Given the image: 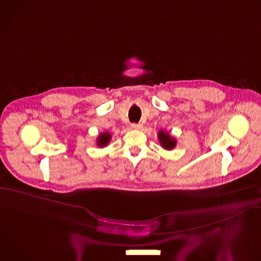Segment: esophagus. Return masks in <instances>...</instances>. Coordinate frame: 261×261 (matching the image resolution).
<instances>
[{"label":"esophagus","instance_id":"obj_1","mask_svg":"<svg viewBox=\"0 0 261 261\" xmlns=\"http://www.w3.org/2000/svg\"><path fill=\"white\" fill-rule=\"evenodd\" d=\"M141 127H142L141 124H135V123L131 124V128L134 130H139V129H141Z\"/></svg>","mask_w":261,"mask_h":261}]
</instances>
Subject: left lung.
I'll use <instances>...</instances> for the list:
<instances>
[{"instance_id": "obj_1", "label": "left lung", "mask_w": 261, "mask_h": 261, "mask_svg": "<svg viewBox=\"0 0 261 261\" xmlns=\"http://www.w3.org/2000/svg\"><path fill=\"white\" fill-rule=\"evenodd\" d=\"M158 138L162 147L165 148V150H172L176 144V140L173 137H171L168 132L160 130L158 133Z\"/></svg>"}]
</instances>
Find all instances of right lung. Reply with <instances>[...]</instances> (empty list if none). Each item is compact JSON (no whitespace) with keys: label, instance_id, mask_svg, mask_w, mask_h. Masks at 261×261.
I'll list each match as a JSON object with an SVG mask.
<instances>
[{"label":"right lung","instance_id":"add662e5","mask_svg":"<svg viewBox=\"0 0 261 261\" xmlns=\"http://www.w3.org/2000/svg\"><path fill=\"white\" fill-rule=\"evenodd\" d=\"M111 139V135L110 133L108 132H103L101 133L98 138H97V145L100 146V147H103V146H106L108 144V142L110 141Z\"/></svg>","mask_w":261,"mask_h":261}]
</instances>
